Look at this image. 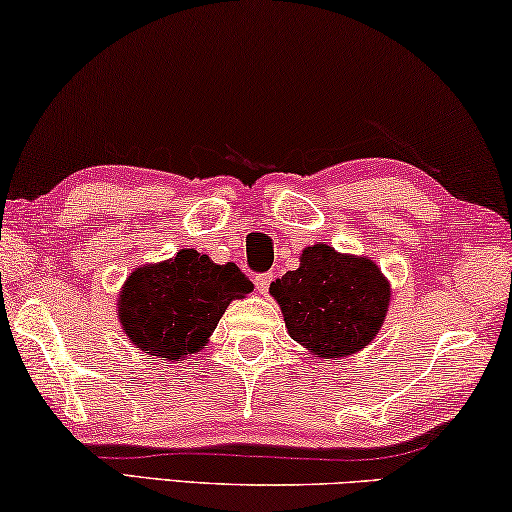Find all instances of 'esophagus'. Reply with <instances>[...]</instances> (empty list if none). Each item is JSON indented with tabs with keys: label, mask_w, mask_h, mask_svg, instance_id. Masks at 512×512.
Listing matches in <instances>:
<instances>
[{
	"label": "esophagus",
	"mask_w": 512,
	"mask_h": 512,
	"mask_svg": "<svg viewBox=\"0 0 512 512\" xmlns=\"http://www.w3.org/2000/svg\"><path fill=\"white\" fill-rule=\"evenodd\" d=\"M273 278H275L273 273H259V275H255V287H257L259 294H266V291H269Z\"/></svg>",
	"instance_id": "34e87169"
}]
</instances>
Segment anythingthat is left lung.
I'll return each instance as SVG.
<instances>
[{
  "label": "left lung",
  "instance_id": "1",
  "mask_svg": "<svg viewBox=\"0 0 512 512\" xmlns=\"http://www.w3.org/2000/svg\"><path fill=\"white\" fill-rule=\"evenodd\" d=\"M294 342L316 358H346L378 335L389 307V282L367 257L314 243L296 271L271 282Z\"/></svg>",
  "mask_w": 512,
  "mask_h": 512
}]
</instances>
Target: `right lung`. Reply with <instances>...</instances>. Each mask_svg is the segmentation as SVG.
I'll use <instances>...</instances> for the list:
<instances>
[{
    "instance_id": "right-lung-1",
    "label": "right lung",
    "mask_w": 512,
    "mask_h": 512,
    "mask_svg": "<svg viewBox=\"0 0 512 512\" xmlns=\"http://www.w3.org/2000/svg\"><path fill=\"white\" fill-rule=\"evenodd\" d=\"M253 291L232 262L214 264L184 248L173 259L129 275L118 296V319L139 351L180 362L207 346L227 305Z\"/></svg>"
}]
</instances>
